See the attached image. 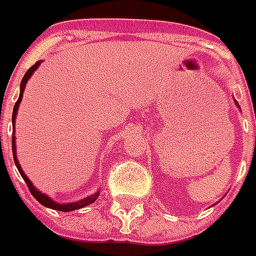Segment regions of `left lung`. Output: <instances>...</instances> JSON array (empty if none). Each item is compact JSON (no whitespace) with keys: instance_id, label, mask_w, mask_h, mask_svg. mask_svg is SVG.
Masks as SVG:
<instances>
[{"instance_id":"left-lung-1","label":"left lung","mask_w":256,"mask_h":256,"mask_svg":"<svg viewBox=\"0 0 256 256\" xmlns=\"http://www.w3.org/2000/svg\"><path fill=\"white\" fill-rule=\"evenodd\" d=\"M235 104H236V106H238V108H240V105H238V102H236V101H235Z\"/></svg>"}]
</instances>
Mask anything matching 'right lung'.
<instances>
[{"label":"right lung","instance_id":"1","mask_svg":"<svg viewBox=\"0 0 256 256\" xmlns=\"http://www.w3.org/2000/svg\"><path fill=\"white\" fill-rule=\"evenodd\" d=\"M42 61H38V62H35V65H32L26 72H25L24 78H22V81H21V85H20V96H18V101L15 102L14 105V111H12V155H14V162L16 165V170L18 172L21 174V176L24 178L25 184L28 185V190L31 191L32 194V196H34L36 201L40 202L41 205H44L46 208H51V210H56V211H62V212H70V211H75V210H80V208H84L86 205H90V204H92V202L96 201V198L100 196V191L94 192L92 195H88L86 198H82V200H80V201H75V202H68V204H60V202L54 201L51 196H48L46 194H42L41 191H38L36 188L34 186V184L30 181V178L25 175V172L22 171V168H21V165L18 162V158H16V146H15V118H16V112H18V108H20V104L22 101V94H24L25 90V85L28 82V80L32 76L35 71H36V68L41 65Z\"/></svg>","mask_w":256,"mask_h":256}]
</instances>
